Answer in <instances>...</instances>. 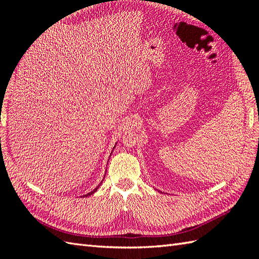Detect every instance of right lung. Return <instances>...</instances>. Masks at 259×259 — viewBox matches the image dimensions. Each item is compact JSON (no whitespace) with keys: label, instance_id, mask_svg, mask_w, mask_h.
Listing matches in <instances>:
<instances>
[{"label":"right lung","instance_id":"obj_1","mask_svg":"<svg viewBox=\"0 0 259 259\" xmlns=\"http://www.w3.org/2000/svg\"><path fill=\"white\" fill-rule=\"evenodd\" d=\"M115 146H117V144H115ZM115 146H114V147H115ZM114 147H113V149H114ZM102 181H103V180H102ZM102 181H101V183H100V185H98V187H97V188H95V189H93L92 191H90V192H89V194H87V195H84V196H85V197H88V196H91L92 194H95V192H96V191L98 190V188H99V187H100V186H101V184H102ZM84 196H83V197H84Z\"/></svg>","mask_w":259,"mask_h":259}]
</instances>
